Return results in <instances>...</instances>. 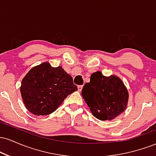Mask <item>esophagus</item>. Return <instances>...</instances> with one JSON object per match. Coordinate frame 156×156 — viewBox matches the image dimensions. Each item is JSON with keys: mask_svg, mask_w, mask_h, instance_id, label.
<instances>
[{"mask_svg": "<svg viewBox=\"0 0 156 156\" xmlns=\"http://www.w3.org/2000/svg\"><path fill=\"white\" fill-rule=\"evenodd\" d=\"M82 89H83V86H78V92H81Z\"/></svg>", "mask_w": 156, "mask_h": 156, "instance_id": "1", "label": "esophagus"}]
</instances>
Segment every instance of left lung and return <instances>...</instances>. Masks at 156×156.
Segmentation results:
<instances>
[{
  "label": "left lung",
  "instance_id": "left-lung-1",
  "mask_svg": "<svg viewBox=\"0 0 156 156\" xmlns=\"http://www.w3.org/2000/svg\"><path fill=\"white\" fill-rule=\"evenodd\" d=\"M81 95L92 115L103 121L112 120L124 112L129 98L128 89L119 77L104 76L100 71L91 75Z\"/></svg>",
  "mask_w": 156,
  "mask_h": 156
}]
</instances>
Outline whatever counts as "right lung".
Masks as SVG:
<instances>
[{"instance_id": "obj_1", "label": "right lung", "mask_w": 156, "mask_h": 156, "mask_svg": "<svg viewBox=\"0 0 156 156\" xmlns=\"http://www.w3.org/2000/svg\"><path fill=\"white\" fill-rule=\"evenodd\" d=\"M78 90L72 76L62 67L43 62L31 68L23 78L20 93L26 108L35 115L55 112L69 94Z\"/></svg>"}]
</instances>
